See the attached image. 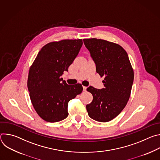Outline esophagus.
<instances>
[{
	"instance_id": "1",
	"label": "esophagus",
	"mask_w": 160,
	"mask_h": 160,
	"mask_svg": "<svg viewBox=\"0 0 160 160\" xmlns=\"http://www.w3.org/2000/svg\"><path fill=\"white\" fill-rule=\"evenodd\" d=\"M83 91H86V90H87V87L83 86Z\"/></svg>"
}]
</instances>
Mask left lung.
Masks as SVG:
<instances>
[{"instance_id": "obj_1", "label": "left lung", "mask_w": 160, "mask_h": 160, "mask_svg": "<svg viewBox=\"0 0 160 160\" xmlns=\"http://www.w3.org/2000/svg\"><path fill=\"white\" fill-rule=\"evenodd\" d=\"M83 43L96 63V72L104 77V88H87L93 96L87 111L92 119L108 122L119 115L129 100L133 70L127 52L119 44L96 38H85Z\"/></svg>"}]
</instances>
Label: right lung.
<instances>
[{
	"mask_svg": "<svg viewBox=\"0 0 160 160\" xmlns=\"http://www.w3.org/2000/svg\"><path fill=\"white\" fill-rule=\"evenodd\" d=\"M82 44V39L49 42L41 49L30 68L27 85L30 100L45 121L54 123L65 119L68 116V102L82 92L80 83L68 85L61 77Z\"/></svg>",
	"mask_w": 160,
	"mask_h": 160,
	"instance_id": "right-lung-1",
	"label": "right lung"
}]
</instances>
